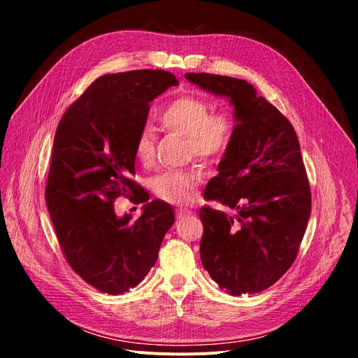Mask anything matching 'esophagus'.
<instances>
[{"label":"esophagus","instance_id":"esophagus-1","mask_svg":"<svg viewBox=\"0 0 358 358\" xmlns=\"http://www.w3.org/2000/svg\"><path fill=\"white\" fill-rule=\"evenodd\" d=\"M192 214H193V211H192V210H189V208H178V210H177V213H176V215H177L178 220H180V218L189 217V215H192Z\"/></svg>","mask_w":358,"mask_h":358}]
</instances>
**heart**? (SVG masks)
<instances>
[{"instance_id": "heart-1", "label": "heart", "mask_w": 358, "mask_h": 358, "mask_svg": "<svg viewBox=\"0 0 358 358\" xmlns=\"http://www.w3.org/2000/svg\"><path fill=\"white\" fill-rule=\"evenodd\" d=\"M211 111V106L198 96L184 95L172 99L159 114L162 128L184 135L187 152L206 162L223 157L232 143L235 122L226 110ZM135 157L144 166L155 160V138L148 129L141 131L135 140ZM199 166L187 169H168L152 180V189L159 199L168 203H186L193 198L194 187L202 181Z\"/></svg>"}]
</instances>
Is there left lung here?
Here are the masks:
<instances>
[{
    "mask_svg": "<svg viewBox=\"0 0 358 358\" xmlns=\"http://www.w3.org/2000/svg\"><path fill=\"white\" fill-rule=\"evenodd\" d=\"M190 83L229 98L232 143L203 198L234 211L202 206L201 260L232 296L255 294L292 266L310 214V189L297 135L284 114L245 80L187 73Z\"/></svg>",
    "mask_w": 358,
    "mask_h": 358,
    "instance_id": "obj_1",
    "label": "left lung"
}]
</instances>
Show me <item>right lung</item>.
I'll list each match as a JSON object with an SVG mask.
<instances>
[{"label": "right lung", "instance_id": "1", "mask_svg": "<svg viewBox=\"0 0 358 358\" xmlns=\"http://www.w3.org/2000/svg\"><path fill=\"white\" fill-rule=\"evenodd\" d=\"M178 80L164 70L106 74L65 111L55 134L45 203L62 255L73 271L102 293L120 294L155 266L171 206L132 180L135 140L150 102ZM146 202L136 221L117 217L113 201Z\"/></svg>", "mask_w": 358, "mask_h": 358}]
</instances>
